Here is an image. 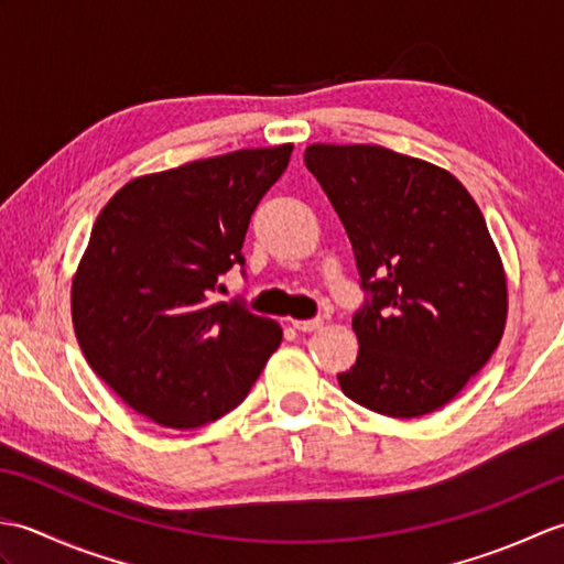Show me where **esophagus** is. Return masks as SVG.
Wrapping results in <instances>:
<instances>
[{
	"mask_svg": "<svg viewBox=\"0 0 564 564\" xmlns=\"http://www.w3.org/2000/svg\"><path fill=\"white\" fill-rule=\"evenodd\" d=\"M291 325L297 332H315V329H319L322 325H325V322H322L319 317H315V319H291Z\"/></svg>",
	"mask_w": 564,
	"mask_h": 564,
	"instance_id": "obj_1",
	"label": "esophagus"
}]
</instances>
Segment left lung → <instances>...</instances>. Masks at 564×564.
I'll return each instance as SVG.
<instances>
[{"mask_svg":"<svg viewBox=\"0 0 564 564\" xmlns=\"http://www.w3.org/2000/svg\"><path fill=\"white\" fill-rule=\"evenodd\" d=\"M351 239L370 303L339 373L366 410L414 419L448 404L505 337L507 271L482 210L451 172L380 145L305 150Z\"/></svg>","mask_w":564,"mask_h":564,"instance_id":"8db88e82","label":"left lung"}]
</instances>
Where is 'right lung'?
Returning a JSON list of instances; mask_svg holds the SVG:
<instances>
[{"mask_svg": "<svg viewBox=\"0 0 564 564\" xmlns=\"http://www.w3.org/2000/svg\"><path fill=\"white\" fill-rule=\"evenodd\" d=\"M291 152L235 150L135 176L94 223L72 275V325L94 373L150 422H215L279 349V322L210 295L245 263L251 213Z\"/></svg>", "mask_w": 564, "mask_h": 564, "instance_id": "1", "label": "right lung"}]
</instances>
